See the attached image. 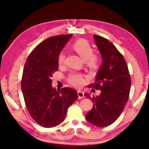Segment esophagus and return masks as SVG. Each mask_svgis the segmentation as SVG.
I'll return each mask as SVG.
<instances>
[{
  "label": "esophagus",
  "instance_id": "34e87169",
  "mask_svg": "<svg viewBox=\"0 0 149 149\" xmlns=\"http://www.w3.org/2000/svg\"><path fill=\"white\" fill-rule=\"evenodd\" d=\"M78 95L79 99H82V98L84 97V92L81 91V90H79V91H78Z\"/></svg>",
  "mask_w": 149,
  "mask_h": 149
}]
</instances>
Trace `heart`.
<instances>
[{"instance_id":"heart-1","label":"heart","mask_w":149,"mask_h":149,"mask_svg":"<svg viewBox=\"0 0 149 149\" xmlns=\"http://www.w3.org/2000/svg\"><path fill=\"white\" fill-rule=\"evenodd\" d=\"M72 48L83 60L85 61L86 66L88 68L93 69L97 66L99 61V56L93 54L92 47L88 42L85 40H80L74 43ZM65 61L66 55L64 52H61L58 57V63L60 65H62L64 64ZM68 81L75 86H82L85 81L83 75L77 72H72L69 75Z\"/></svg>"}]
</instances>
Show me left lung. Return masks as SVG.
Returning <instances> with one entry per match:
<instances>
[{
	"instance_id": "1",
	"label": "left lung",
	"mask_w": 149,
	"mask_h": 149,
	"mask_svg": "<svg viewBox=\"0 0 149 149\" xmlns=\"http://www.w3.org/2000/svg\"><path fill=\"white\" fill-rule=\"evenodd\" d=\"M102 58L95 81L88 85L101 91L99 96H85L92 100L93 107L85 115L86 120L99 127L113 123L121 115L128 102L131 77L124 57L112 43L101 36L93 35Z\"/></svg>"
}]
</instances>
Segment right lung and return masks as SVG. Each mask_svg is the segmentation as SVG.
Wrapping results in <instances>:
<instances>
[{"label": "right lung", "instance_id": "1", "mask_svg": "<svg viewBox=\"0 0 149 149\" xmlns=\"http://www.w3.org/2000/svg\"><path fill=\"white\" fill-rule=\"evenodd\" d=\"M72 35L47 38L28 56L23 69L21 90L25 105L31 118L45 128L62 123L69 107L78 99L71 88H52L53 74L58 70V57Z\"/></svg>", "mask_w": 149, "mask_h": 149}]
</instances>
